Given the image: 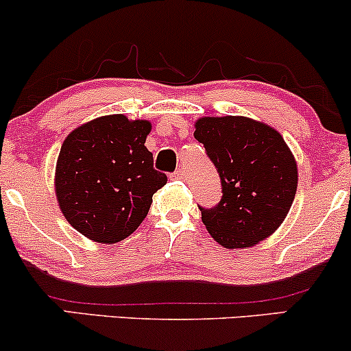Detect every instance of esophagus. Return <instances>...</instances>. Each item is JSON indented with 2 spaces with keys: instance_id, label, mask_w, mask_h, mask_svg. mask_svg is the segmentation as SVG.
Instances as JSON below:
<instances>
[{
  "instance_id": "1",
  "label": "esophagus",
  "mask_w": 351,
  "mask_h": 351,
  "mask_svg": "<svg viewBox=\"0 0 351 351\" xmlns=\"http://www.w3.org/2000/svg\"><path fill=\"white\" fill-rule=\"evenodd\" d=\"M171 176H173V178H175V180H184V171L181 170V168H178V170L173 173Z\"/></svg>"
}]
</instances>
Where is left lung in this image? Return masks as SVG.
<instances>
[{
	"label": "left lung",
	"mask_w": 351,
	"mask_h": 351,
	"mask_svg": "<svg viewBox=\"0 0 351 351\" xmlns=\"http://www.w3.org/2000/svg\"><path fill=\"white\" fill-rule=\"evenodd\" d=\"M195 138L219 173L223 198L201 219L217 244L245 249L277 231L295 198V156L271 125L241 115L201 117Z\"/></svg>",
	"instance_id": "left-lung-1"
}]
</instances>
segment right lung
Returning a JSON list of instances; mask_svg holds the SVG:
<instances>
[{
	"label": "right lung",
	"mask_w": 351,
	"mask_h": 351,
	"mask_svg": "<svg viewBox=\"0 0 351 351\" xmlns=\"http://www.w3.org/2000/svg\"><path fill=\"white\" fill-rule=\"evenodd\" d=\"M150 132L148 120L114 114L79 125L64 140L56 163V198L67 223L87 239L123 241L167 184L145 147Z\"/></svg>",
	"instance_id": "add662e5"
}]
</instances>
